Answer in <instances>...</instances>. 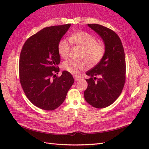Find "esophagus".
I'll return each mask as SVG.
<instances>
[{"label": "esophagus", "instance_id": "obj_1", "mask_svg": "<svg viewBox=\"0 0 149 149\" xmlns=\"http://www.w3.org/2000/svg\"><path fill=\"white\" fill-rule=\"evenodd\" d=\"M74 80L76 81H79L81 79L80 78H79V77H74Z\"/></svg>", "mask_w": 149, "mask_h": 149}]
</instances>
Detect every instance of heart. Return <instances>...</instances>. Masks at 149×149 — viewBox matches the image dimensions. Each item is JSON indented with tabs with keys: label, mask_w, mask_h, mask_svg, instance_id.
Instances as JSON below:
<instances>
[{
	"label": "heart",
	"mask_w": 149,
	"mask_h": 149,
	"mask_svg": "<svg viewBox=\"0 0 149 149\" xmlns=\"http://www.w3.org/2000/svg\"><path fill=\"white\" fill-rule=\"evenodd\" d=\"M70 41L76 46L83 49L81 58L86 60L90 65H94L100 62L105 53V48L103 45L97 43V39L85 31H77L71 36ZM70 42L63 39L59 42L58 50L60 55L63 58L69 56ZM64 69L74 76L79 74L80 71L86 69L87 65L85 61L70 60L63 63Z\"/></svg>",
	"instance_id": "1"
}]
</instances>
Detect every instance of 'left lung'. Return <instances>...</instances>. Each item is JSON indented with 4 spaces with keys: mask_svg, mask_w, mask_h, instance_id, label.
Here are the masks:
<instances>
[{
    "mask_svg": "<svg viewBox=\"0 0 149 149\" xmlns=\"http://www.w3.org/2000/svg\"><path fill=\"white\" fill-rule=\"evenodd\" d=\"M88 26L102 40L105 53L99 63L87 71L89 78L86 79L88 86L84 92V99L94 107L104 108L118 98L124 88L125 53L121 40L114 31L99 24Z\"/></svg>",
    "mask_w": 149,
    "mask_h": 149,
    "instance_id": "8db88e82",
    "label": "left lung"
}]
</instances>
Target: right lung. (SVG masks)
<instances>
[{"label": "right lung", "mask_w": 149, "mask_h": 149, "mask_svg": "<svg viewBox=\"0 0 149 149\" xmlns=\"http://www.w3.org/2000/svg\"><path fill=\"white\" fill-rule=\"evenodd\" d=\"M70 26L45 28L30 37L22 47L20 81L30 101L42 109L53 111L60 107L74 83L73 76L67 71H63L60 77L54 74L60 71L58 44Z\"/></svg>", "instance_id": "add662e5"}]
</instances>
